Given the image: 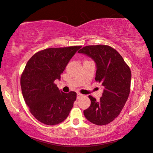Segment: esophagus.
Returning a JSON list of instances; mask_svg holds the SVG:
<instances>
[{
    "label": "esophagus",
    "mask_w": 153,
    "mask_h": 153,
    "mask_svg": "<svg viewBox=\"0 0 153 153\" xmlns=\"http://www.w3.org/2000/svg\"><path fill=\"white\" fill-rule=\"evenodd\" d=\"M83 96V94H81V93H77V94H76V97H77V99H79V98H81V97Z\"/></svg>",
    "instance_id": "esophagus-1"
}]
</instances>
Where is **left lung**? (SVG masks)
<instances>
[{"label": "left lung", "mask_w": 153, "mask_h": 153, "mask_svg": "<svg viewBox=\"0 0 153 153\" xmlns=\"http://www.w3.org/2000/svg\"><path fill=\"white\" fill-rule=\"evenodd\" d=\"M78 52L94 61L97 65L95 81L104 88L99 101L89 95L91 104L83 114L94 124L106 125L118 117L128 100L131 71L120 54L110 46L88 45Z\"/></svg>", "instance_id": "left-lung-1"}]
</instances>
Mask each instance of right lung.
Segmentation results:
<instances>
[{"label":"right lung","instance_id":"add662e5","mask_svg":"<svg viewBox=\"0 0 153 153\" xmlns=\"http://www.w3.org/2000/svg\"><path fill=\"white\" fill-rule=\"evenodd\" d=\"M81 46L50 48L36 52L21 76L23 96L32 114L40 122L56 125L67 118L76 93L63 92L54 83Z\"/></svg>","mask_w":153,"mask_h":153}]
</instances>
